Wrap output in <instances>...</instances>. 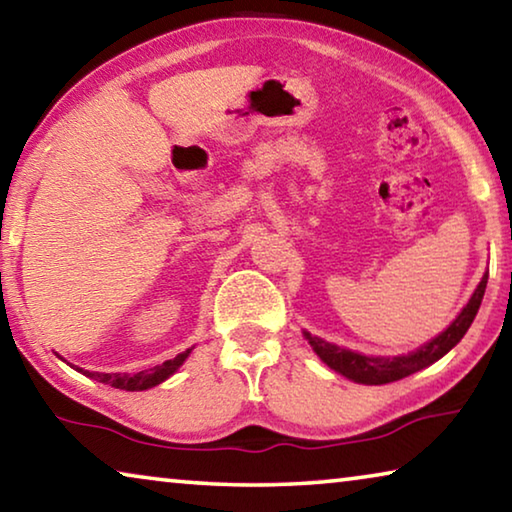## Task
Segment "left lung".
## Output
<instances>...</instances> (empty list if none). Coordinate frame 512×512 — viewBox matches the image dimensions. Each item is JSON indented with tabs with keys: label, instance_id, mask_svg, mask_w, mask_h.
Segmentation results:
<instances>
[{
	"label": "left lung",
	"instance_id": "obj_1",
	"mask_svg": "<svg viewBox=\"0 0 512 512\" xmlns=\"http://www.w3.org/2000/svg\"><path fill=\"white\" fill-rule=\"evenodd\" d=\"M485 284H488V273L483 275V280L479 282V287L472 293V298L467 305L463 307L461 314L449 325L443 334L436 336L431 343L422 345L420 350H415L406 357H393V359H381V357H363V354L343 350L339 345H332L318 336L305 334L311 348L323 359L329 368L341 372L343 377H348L357 384H370V386H379V384H388V381H397L413 375L422 368L431 366L433 361H438L440 357L454 348V345L463 339L467 329H470L472 320L476 316V311L481 307L483 293H485Z\"/></svg>",
	"mask_w": 512,
	"mask_h": 512
}]
</instances>
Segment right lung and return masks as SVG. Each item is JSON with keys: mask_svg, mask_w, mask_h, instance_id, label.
Returning <instances> with one entry per match:
<instances>
[{"mask_svg": "<svg viewBox=\"0 0 512 512\" xmlns=\"http://www.w3.org/2000/svg\"><path fill=\"white\" fill-rule=\"evenodd\" d=\"M187 357H189V350L178 354V357H173L169 361H164L162 366L135 372V375H128V372H90V370H81V372L83 375L101 381V384H108L112 388H121V391H146V388H153V386H158L160 381L169 379L173 372L183 366V361Z\"/></svg>", "mask_w": 512, "mask_h": 512, "instance_id": "obj_1", "label": "right lung"}]
</instances>
